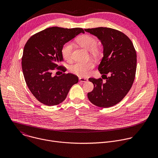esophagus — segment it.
<instances>
[{
	"mask_svg": "<svg viewBox=\"0 0 158 158\" xmlns=\"http://www.w3.org/2000/svg\"><path fill=\"white\" fill-rule=\"evenodd\" d=\"M87 81H88L87 79H85V78H82V77H80V78H79V81L82 82H87Z\"/></svg>",
	"mask_w": 158,
	"mask_h": 158,
	"instance_id": "esophagus-1",
	"label": "esophagus"
}]
</instances>
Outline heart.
Masks as SVG:
<instances>
[{"label": "heart", "instance_id": "heart-1", "mask_svg": "<svg viewBox=\"0 0 158 158\" xmlns=\"http://www.w3.org/2000/svg\"><path fill=\"white\" fill-rule=\"evenodd\" d=\"M77 41L81 46L91 52L94 56H99L101 54V51L99 48L97 39L90 35H83L80 36ZM61 55L62 57L67 62H71L73 60V44L71 42H67L64 44L61 50ZM94 63L92 61L87 62H77L70 67V71L74 74L80 77L87 76L90 71L94 67Z\"/></svg>", "mask_w": 158, "mask_h": 158}]
</instances>
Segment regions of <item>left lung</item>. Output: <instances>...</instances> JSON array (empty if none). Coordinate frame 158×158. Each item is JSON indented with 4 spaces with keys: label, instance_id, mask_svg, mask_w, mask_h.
Wrapping results in <instances>:
<instances>
[{
    "label": "left lung",
    "instance_id": "1",
    "mask_svg": "<svg viewBox=\"0 0 158 158\" xmlns=\"http://www.w3.org/2000/svg\"><path fill=\"white\" fill-rule=\"evenodd\" d=\"M85 31L96 35L103 45L104 56L98 70L106 79L103 82L101 78L89 79L94 89L87 93L88 99L100 107L113 106L123 100L132 85L137 65L136 50L131 39L119 31L102 27Z\"/></svg>",
    "mask_w": 158,
    "mask_h": 158
}]
</instances>
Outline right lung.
Segmentation results:
<instances>
[{"instance_id":"1","label":"right lung","mask_w":158,"mask_h":158,"mask_svg":"<svg viewBox=\"0 0 158 158\" xmlns=\"http://www.w3.org/2000/svg\"><path fill=\"white\" fill-rule=\"evenodd\" d=\"M81 32L84 33L82 28L49 27L34 34L26 42L22 57V71L28 88L41 103L49 106L59 104L78 82V77L73 74H52L55 69L65 71V67L60 65L63 60L61 48Z\"/></svg>"}]
</instances>
